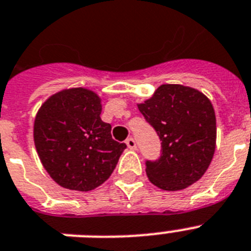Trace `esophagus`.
I'll use <instances>...</instances> for the list:
<instances>
[{
  "label": "esophagus",
  "mask_w": 251,
  "mask_h": 251,
  "mask_svg": "<svg viewBox=\"0 0 251 251\" xmlns=\"http://www.w3.org/2000/svg\"><path fill=\"white\" fill-rule=\"evenodd\" d=\"M126 143H127L128 149H130V150H136V149H137L136 141H134L133 138H127V141H126Z\"/></svg>",
  "instance_id": "34e87169"
}]
</instances>
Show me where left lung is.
<instances>
[{
    "label": "left lung",
    "instance_id": "8db88e82",
    "mask_svg": "<svg viewBox=\"0 0 251 251\" xmlns=\"http://www.w3.org/2000/svg\"><path fill=\"white\" fill-rule=\"evenodd\" d=\"M137 106L161 140L160 158L146 162L150 181L169 192L198 181L216 150L217 128L211 100L193 87L165 83Z\"/></svg>",
    "mask_w": 251,
    "mask_h": 251
}]
</instances>
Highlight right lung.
Wrapping results in <instances>:
<instances>
[{"label":"right lung","mask_w":251,"mask_h":251,"mask_svg":"<svg viewBox=\"0 0 251 251\" xmlns=\"http://www.w3.org/2000/svg\"><path fill=\"white\" fill-rule=\"evenodd\" d=\"M100 114V96L85 87L53 94L36 113V152L49 176L62 188L77 192L98 188L108 180L127 147L111 138V126Z\"/></svg>","instance_id":"1"}]
</instances>
